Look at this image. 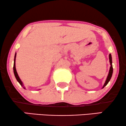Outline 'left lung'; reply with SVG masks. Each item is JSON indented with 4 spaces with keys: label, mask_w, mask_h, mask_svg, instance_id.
Masks as SVG:
<instances>
[{
    "label": "left lung",
    "mask_w": 126,
    "mask_h": 126,
    "mask_svg": "<svg viewBox=\"0 0 126 126\" xmlns=\"http://www.w3.org/2000/svg\"><path fill=\"white\" fill-rule=\"evenodd\" d=\"M109 59H110V65H111V66H110L109 73H108V75L107 78V80L106 81V82H105L104 85H103V88L105 87V86H106L107 85L108 82H109L110 80H111L112 75V73H113V68H112V57H111V54H110V55H109Z\"/></svg>",
    "instance_id": "8db88e82"
}]
</instances>
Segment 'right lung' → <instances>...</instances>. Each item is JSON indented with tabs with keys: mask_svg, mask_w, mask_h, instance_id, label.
I'll return each instance as SVG.
<instances>
[{
	"mask_svg": "<svg viewBox=\"0 0 126 126\" xmlns=\"http://www.w3.org/2000/svg\"><path fill=\"white\" fill-rule=\"evenodd\" d=\"M16 53H15V57H14V67H13L14 73L15 77V78H16V80L18 81L19 82V83L20 85H21L22 86H23V83H22V81L20 80L19 77L18 73H17V72H16V68H15V58H16ZM23 88H25V87H23Z\"/></svg>",
	"mask_w": 126,
	"mask_h": 126,
	"instance_id": "obj_1",
	"label": "right lung"
}]
</instances>
